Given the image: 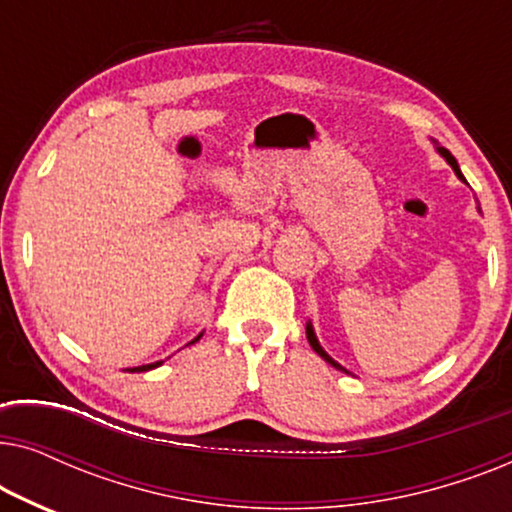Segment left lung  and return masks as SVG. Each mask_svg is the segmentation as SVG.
Listing matches in <instances>:
<instances>
[{
    "mask_svg": "<svg viewBox=\"0 0 512 512\" xmlns=\"http://www.w3.org/2000/svg\"><path fill=\"white\" fill-rule=\"evenodd\" d=\"M438 153H440V156H443V158L447 160V163H450V165H452V170H454V174H457V177H459L461 181H466V179H464V174H461V170H459V165H457V160H454V156H452V153H450V151H447V149H443V146H438ZM305 333H307V342H310V345H312V349H314V352H317V354L321 356V359H324L326 363H331V366H333V368H338V370H345V368H342V366H340V363H338V361H333V359H331V356H328V354L324 352V347H321V345H319L317 335H314V328H312V324H310V321H307V326H305ZM345 373H347V370H345Z\"/></svg>",
    "mask_w": 512,
    "mask_h": 512,
    "instance_id": "1",
    "label": "left lung"
}]
</instances>
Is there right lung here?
I'll return each mask as SVG.
<instances>
[{
  "instance_id": "add662e5",
  "label": "right lung",
  "mask_w": 512,
  "mask_h": 512,
  "mask_svg": "<svg viewBox=\"0 0 512 512\" xmlns=\"http://www.w3.org/2000/svg\"><path fill=\"white\" fill-rule=\"evenodd\" d=\"M202 338V333L198 335V338H195L193 342H198ZM193 342H191V345H193ZM160 363H163V361H156V363H146V366H139V368H130V373H144V370H151V368H158L160 366Z\"/></svg>"
}]
</instances>
